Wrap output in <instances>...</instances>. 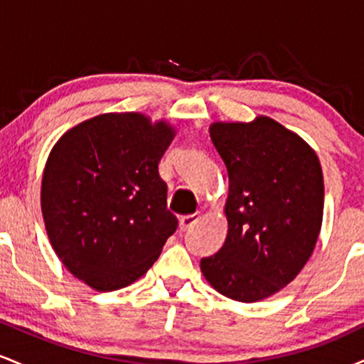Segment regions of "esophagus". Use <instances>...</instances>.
<instances>
[{
    "mask_svg": "<svg viewBox=\"0 0 364 364\" xmlns=\"http://www.w3.org/2000/svg\"><path fill=\"white\" fill-rule=\"evenodd\" d=\"M200 220V214H191V215H183L181 219H179V229H181L183 232L185 231H190L193 225L198 223Z\"/></svg>",
    "mask_w": 364,
    "mask_h": 364,
    "instance_id": "34e87169",
    "label": "esophagus"
}]
</instances>
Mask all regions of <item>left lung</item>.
Wrapping results in <instances>:
<instances>
[{"label": "left lung", "instance_id": "8db88e82", "mask_svg": "<svg viewBox=\"0 0 364 364\" xmlns=\"http://www.w3.org/2000/svg\"><path fill=\"white\" fill-rule=\"evenodd\" d=\"M229 174L228 236L200 260L212 287L253 303L287 286L311 257L323 215V176L313 149L277 121L214 123Z\"/></svg>", "mask_w": 364, "mask_h": 364}]
</instances>
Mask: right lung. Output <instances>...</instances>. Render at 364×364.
I'll use <instances>...</instances> for the list:
<instances>
[{"label":"right lung","instance_id":"obj_1","mask_svg":"<svg viewBox=\"0 0 364 364\" xmlns=\"http://www.w3.org/2000/svg\"><path fill=\"white\" fill-rule=\"evenodd\" d=\"M174 132L136 112L66 132L46 164L41 207L63 265L97 291L141 277L176 231L157 164Z\"/></svg>","mask_w":364,"mask_h":364}]
</instances>
